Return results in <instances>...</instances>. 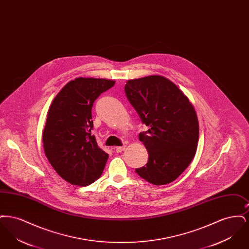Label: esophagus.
Returning <instances> with one entry per match:
<instances>
[{
    "instance_id": "esophagus-1",
    "label": "esophagus",
    "mask_w": 249,
    "mask_h": 249,
    "mask_svg": "<svg viewBox=\"0 0 249 249\" xmlns=\"http://www.w3.org/2000/svg\"><path fill=\"white\" fill-rule=\"evenodd\" d=\"M125 149H126V145H121V146H118L116 148V151L119 153V152H121V151H124Z\"/></svg>"
}]
</instances>
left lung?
<instances>
[{
    "instance_id": "left-lung-1",
    "label": "left lung",
    "mask_w": 249,
    "mask_h": 249,
    "mask_svg": "<svg viewBox=\"0 0 249 249\" xmlns=\"http://www.w3.org/2000/svg\"><path fill=\"white\" fill-rule=\"evenodd\" d=\"M125 93L149 129L139 134L148 161L135 172L145 181L165 185L192 161L199 140V122L188 97L161 75L128 80Z\"/></svg>"
}]
</instances>
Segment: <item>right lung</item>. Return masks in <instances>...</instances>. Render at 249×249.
<instances>
[{"label": "right lung", "mask_w": 249, "mask_h": 249, "mask_svg": "<svg viewBox=\"0 0 249 249\" xmlns=\"http://www.w3.org/2000/svg\"><path fill=\"white\" fill-rule=\"evenodd\" d=\"M114 85V80L77 77L61 89L48 109L43 131L45 154L70 184L86 187L103 174L108 154L91 133V109L95 100Z\"/></svg>", "instance_id": "right-lung-1"}]
</instances>
